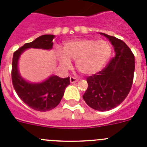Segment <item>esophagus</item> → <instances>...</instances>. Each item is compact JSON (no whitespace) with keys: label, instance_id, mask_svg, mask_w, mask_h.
<instances>
[{"label":"esophagus","instance_id":"34e87169","mask_svg":"<svg viewBox=\"0 0 147 147\" xmlns=\"http://www.w3.org/2000/svg\"><path fill=\"white\" fill-rule=\"evenodd\" d=\"M70 82H71V84L73 83H76V82H78V78H76L75 77H70Z\"/></svg>","mask_w":147,"mask_h":147}]
</instances>
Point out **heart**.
I'll list each match as a JSON object with an SVG mask.
<instances>
[{"label":"heart","mask_w":147,"mask_h":147,"mask_svg":"<svg viewBox=\"0 0 147 147\" xmlns=\"http://www.w3.org/2000/svg\"><path fill=\"white\" fill-rule=\"evenodd\" d=\"M111 54V46L105 40L79 39L64 42L63 51H58V57L64 67H69L70 60H74L78 71L90 76L100 71Z\"/></svg>","instance_id":"1"}]
</instances>
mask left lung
<instances>
[{
    "label": "left lung",
    "instance_id": "obj_1",
    "mask_svg": "<svg viewBox=\"0 0 147 147\" xmlns=\"http://www.w3.org/2000/svg\"><path fill=\"white\" fill-rule=\"evenodd\" d=\"M101 34L111 42L116 55L103 69L87 77L88 87L83 98L90 108L106 111L121 104L130 92L134 79V56L121 39Z\"/></svg>",
    "mask_w": 147,
    "mask_h": 147
}]
</instances>
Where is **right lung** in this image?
I'll use <instances>...</instances> for the list:
<instances>
[{
    "mask_svg": "<svg viewBox=\"0 0 147 147\" xmlns=\"http://www.w3.org/2000/svg\"><path fill=\"white\" fill-rule=\"evenodd\" d=\"M54 35H42L31 42L25 43L13 54L12 63V82L19 98L32 109L47 111L58 105L65 89L69 85V77L62 78L51 76L40 84H30L20 76L18 70V60L21 54L29 48L51 49L53 46Z\"/></svg>",
    "mask_w": 147,
    "mask_h": 147,
    "instance_id": "right-lung-1",
    "label": "right lung"
}]
</instances>
